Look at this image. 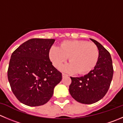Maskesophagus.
<instances>
[{
	"label": "esophagus",
	"instance_id": "esophagus-1",
	"mask_svg": "<svg viewBox=\"0 0 123 123\" xmlns=\"http://www.w3.org/2000/svg\"><path fill=\"white\" fill-rule=\"evenodd\" d=\"M62 77H66V76H67L68 75L67 74H65V73H62Z\"/></svg>",
	"mask_w": 123,
	"mask_h": 123
}]
</instances>
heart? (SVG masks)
Segmentation results:
<instances>
[{"label":"heart","mask_w":123,"mask_h":123,"mask_svg":"<svg viewBox=\"0 0 123 123\" xmlns=\"http://www.w3.org/2000/svg\"><path fill=\"white\" fill-rule=\"evenodd\" d=\"M49 58L56 68H59L69 57L70 63L61 67L64 71L85 74L96 67L99 50L94 43L82 40L65 41L60 47L52 46L49 50Z\"/></svg>","instance_id":"1"}]
</instances>
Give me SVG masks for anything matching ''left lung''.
I'll return each mask as SVG.
<instances>
[{"label":"left lung","instance_id":"8db88e82","mask_svg":"<svg viewBox=\"0 0 123 123\" xmlns=\"http://www.w3.org/2000/svg\"><path fill=\"white\" fill-rule=\"evenodd\" d=\"M97 46L99 58L96 67L88 74L79 77H71L69 92L71 97L79 103L92 104L102 99L107 93L114 69L109 52L97 41L90 38Z\"/></svg>","mask_w":123,"mask_h":123}]
</instances>
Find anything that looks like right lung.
<instances>
[{
    "mask_svg": "<svg viewBox=\"0 0 123 123\" xmlns=\"http://www.w3.org/2000/svg\"><path fill=\"white\" fill-rule=\"evenodd\" d=\"M54 39L32 38L20 45L11 56L8 78L13 94L29 106L50 100L62 73L52 65L49 50Z\"/></svg>",
    "mask_w": 123,
    "mask_h": 123,
    "instance_id": "add662e5",
    "label": "right lung"
}]
</instances>
